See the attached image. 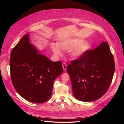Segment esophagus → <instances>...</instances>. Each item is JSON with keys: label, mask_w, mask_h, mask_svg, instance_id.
<instances>
[{"label": "esophagus", "mask_w": 124, "mask_h": 124, "mask_svg": "<svg viewBox=\"0 0 124 124\" xmlns=\"http://www.w3.org/2000/svg\"><path fill=\"white\" fill-rule=\"evenodd\" d=\"M62 68H63V69L64 71H66L67 70V64L65 63V62H63L62 63Z\"/></svg>", "instance_id": "1"}]
</instances>
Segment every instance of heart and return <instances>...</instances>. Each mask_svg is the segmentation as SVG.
<instances>
[{
    "mask_svg": "<svg viewBox=\"0 0 124 124\" xmlns=\"http://www.w3.org/2000/svg\"><path fill=\"white\" fill-rule=\"evenodd\" d=\"M60 47L62 50L70 51V56L71 57L77 59L82 57L90 51L92 45L88 42H83V40L77 38H70L63 40L60 43ZM52 50L55 55L62 56L61 49L57 45L52 46Z\"/></svg>",
    "mask_w": 124,
    "mask_h": 124,
    "instance_id": "b5f03b06",
    "label": "heart"
}]
</instances>
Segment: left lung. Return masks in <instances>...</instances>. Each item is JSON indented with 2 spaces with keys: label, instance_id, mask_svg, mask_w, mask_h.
Returning a JSON list of instances; mask_svg holds the SVG:
<instances>
[{
  "label": "left lung",
  "instance_id": "8db88e82",
  "mask_svg": "<svg viewBox=\"0 0 124 124\" xmlns=\"http://www.w3.org/2000/svg\"><path fill=\"white\" fill-rule=\"evenodd\" d=\"M67 71L75 98L84 102L100 98L110 87L115 71L114 57L108 42H102L71 62Z\"/></svg>",
  "mask_w": 124,
  "mask_h": 124
}]
</instances>
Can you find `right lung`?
Listing matches in <instances>:
<instances>
[{
  "instance_id": "add662e5",
  "label": "right lung",
  "mask_w": 124,
  "mask_h": 124,
  "mask_svg": "<svg viewBox=\"0 0 124 124\" xmlns=\"http://www.w3.org/2000/svg\"><path fill=\"white\" fill-rule=\"evenodd\" d=\"M26 33L13 49L10 67L13 85L23 98L43 103L52 95L54 81L63 72L61 62H53L31 43Z\"/></svg>"
}]
</instances>
